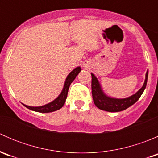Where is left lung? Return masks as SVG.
I'll return each instance as SVG.
<instances>
[{
  "label": "left lung",
  "mask_w": 158,
  "mask_h": 158,
  "mask_svg": "<svg viewBox=\"0 0 158 158\" xmlns=\"http://www.w3.org/2000/svg\"><path fill=\"white\" fill-rule=\"evenodd\" d=\"M91 75H92V98H93V102L96 107L99 109L103 110V111L117 112V111H123V110L128 109L139 99L147 85L148 70L146 73L145 80H144L143 86L136 93L125 98H114L106 95L102 89L101 85L95 75L93 73H91Z\"/></svg>",
  "instance_id": "left-lung-1"
}]
</instances>
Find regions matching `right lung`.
I'll list each match as a JSON object with an SVG mask.
<instances>
[{"label": "right lung", "instance_id": "add662e5", "mask_svg": "<svg viewBox=\"0 0 158 158\" xmlns=\"http://www.w3.org/2000/svg\"><path fill=\"white\" fill-rule=\"evenodd\" d=\"M81 71V67L80 66H78L76 69H74L71 73L66 77V81H65L64 86H63V90H62L61 93L60 94L58 97L56 98L55 100H53L51 102L48 103L47 105H44L42 106H38V107H32V106H28L26 105H23L25 107H27V109H29L32 111H37V112H41V113H48V112H52L54 111H56L61 109L63 106V105L66 102V97H67L68 94V90L70 86V84L73 82V80L75 79V78L77 76V75L80 73Z\"/></svg>", "mask_w": 158, "mask_h": 158}]
</instances>
